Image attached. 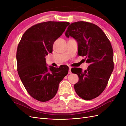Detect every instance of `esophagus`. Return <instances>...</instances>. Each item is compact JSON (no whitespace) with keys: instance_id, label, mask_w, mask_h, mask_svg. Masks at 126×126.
I'll use <instances>...</instances> for the list:
<instances>
[{"instance_id":"esophagus-1","label":"esophagus","mask_w":126,"mask_h":126,"mask_svg":"<svg viewBox=\"0 0 126 126\" xmlns=\"http://www.w3.org/2000/svg\"><path fill=\"white\" fill-rule=\"evenodd\" d=\"M71 67H69V71H68V74H71Z\"/></svg>"}]
</instances>
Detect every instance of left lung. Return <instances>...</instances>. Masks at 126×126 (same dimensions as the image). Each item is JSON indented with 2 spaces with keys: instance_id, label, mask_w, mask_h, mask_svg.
<instances>
[{
  "instance_id": "obj_1",
  "label": "left lung",
  "mask_w": 126,
  "mask_h": 126,
  "mask_svg": "<svg viewBox=\"0 0 126 126\" xmlns=\"http://www.w3.org/2000/svg\"><path fill=\"white\" fill-rule=\"evenodd\" d=\"M65 35L76 40L78 55L85 56L86 63H89L83 71L80 68H74L71 70L79 77L78 82L74 85L75 90L83 99H93L105 90L113 71L111 45L101 28L88 22L71 24L68 27Z\"/></svg>"
}]
</instances>
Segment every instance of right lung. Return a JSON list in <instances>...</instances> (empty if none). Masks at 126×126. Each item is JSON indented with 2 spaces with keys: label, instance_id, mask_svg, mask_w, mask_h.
I'll list each match as a JSON object with an SVG mask.
<instances>
[{
  "label": "right lung",
  "instance_id": "obj_1",
  "mask_svg": "<svg viewBox=\"0 0 126 126\" xmlns=\"http://www.w3.org/2000/svg\"><path fill=\"white\" fill-rule=\"evenodd\" d=\"M68 22L47 21L29 28L22 35L17 50V71L29 94L45 102L56 94L69 68L47 67L46 56L52 52L54 42L62 35Z\"/></svg>",
  "mask_w": 126,
  "mask_h": 126
}]
</instances>
